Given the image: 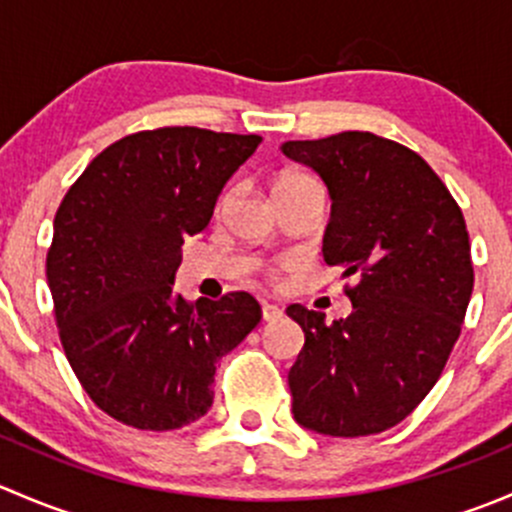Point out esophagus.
<instances>
[{
    "mask_svg": "<svg viewBox=\"0 0 512 512\" xmlns=\"http://www.w3.org/2000/svg\"><path fill=\"white\" fill-rule=\"evenodd\" d=\"M280 317H282V307H277V304H270V302L262 304V319H265V322H275V319Z\"/></svg>",
    "mask_w": 512,
    "mask_h": 512,
    "instance_id": "1",
    "label": "esophagus"
}]
</instances>
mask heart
Returning a JSON list of instances; mask_svg holds the SVG:
<instances>
[{
	"instance_id": "obj_1",
	"label": "heart",
	"mask_w": 512,
	"mask_h": 512,
	"mask_svg": "<svg viewBox=\"0 0 512 512\" xmlns=\"http://www.w3.org/2000/svg\"><path fill=\"white\" fill-rule=\"evenodd\" d=\"M299 180H309V175H302V173H289V175H282L280 183L277 185H289V183H299ZM275 185V188H277Z\"/></svg>"
}]
</instances>
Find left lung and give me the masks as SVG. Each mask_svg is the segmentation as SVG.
<instances>
[{
  "instance_id": "obj_1",
  "label": "left lung",
  "mask_w": 512,
  "mask_h": 512,
  "mask_svg": "<svg viewBox=\"0 0 512 512\" xmlns=\"http://www.w3.org/2000/svg\"><path fill=\"white\" fill-rule=\"evenodd\" d=\"M282 153L329 190L324 262L359 277L347 319L287 307L304 332L287 376L294 421L322 436L381 433L426 399L461 334L473 292L466 220L431 165L389 138L344 131Z\"/></svg>"
}]
</instances>
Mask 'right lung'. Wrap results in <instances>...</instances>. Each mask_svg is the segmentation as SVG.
I'll return each instance as SVG.
<instances>
[{
	"label": "right lung",
	"mask_w": 512,
	"mask_h": 512,
	"mask_svg": "<svg viewBox=\"0 0 512 512\" xmlns=\"http://www.w3.org/2000/svg\"><path fill=\"white\" fill-rule=\"evenodd\" d=\"M260 136L173 126L121 138L61 200L46 280L66 359L101 411L141 431H173L213 406L215 364L260 324L247 292L195 304L173 292L185 235Z\"/></svg>",
	"instance_id": "1"
}]
</instances>
